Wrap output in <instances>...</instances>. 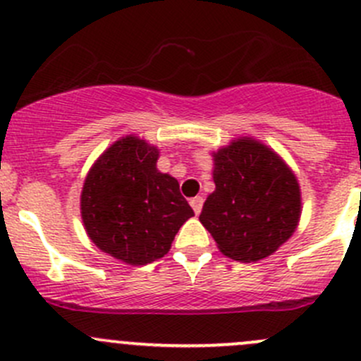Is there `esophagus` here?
Returning <instances> with one entry per match:
<instances>
[{"label":"esophagus","instance_id":"34e87169","mask_svg":"<svg viewBox=\"0 0 361 361\" xmlns=\"http://www.w3.org/2000/svg\"><path fill=\"white\" fill-rule=\"evenodd\" d=\"M202 204H204V199L201 197V195H197V197L190 199V206L192 209H194L195 214H199L202 211Z\"/></svg>","mask_w":361,"mask_h":361}]
</instances>
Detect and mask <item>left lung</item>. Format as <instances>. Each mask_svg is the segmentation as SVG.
<instances>
[{
  "mask_svg": "<svg viewBox=\"0 0 361 361\" xmlns=\"http://www.w3.org/2000/svg\"><path fill=\"white\" fill-rule=\"evenodd\" d=\"M213 181L199 220L225 257L264 260L297 231L300 185L288 164L262 141L238 137L213 152Z\"/></svg>",
  "mask_w": 361,
  "mask_h": 361,
  "instance_id": "8db88e82",
  "label": "left lung"
}]
</instances>
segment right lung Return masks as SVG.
I'll use <instances>...</instances> for the list:
<instances>
[{"instance_id": "add662e5", "label": "right lung", "mask_w": 361, "mask_h": 361, "mask_svg": "<svg viewBox=\"0 0 361 361\" xmlns=\"http://www.w3.org/2000/svg\"><path fill=\"white\" fill-rule=\"evenodd\" d=\"M159 148L136 134L116 140L87 173L80 213L90 241L129 265L162 258L194 209L171 174L157 169Z\"/></svg>"}]
</instances>
